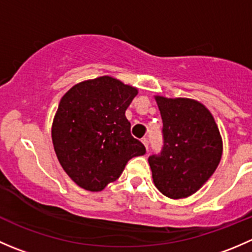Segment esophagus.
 I'll return each mask as SVG.
<instances>
[{
    "label": "esophagus",
    "instance_id": "esophagus-1",
    "mask_svg": "<svg viewBox=\"0 0 252 252\" xmlns=\"http://www.w3.org/2000/svg\"><path fill=\"white\" fill-rule=\"evenodd\" d=\"M141 142L145 145L146 150H149V139H147V138H142L141 139Z\"/></svg>",
    "mask_w": 252,
    "mask_h": 252
}]
</instances>
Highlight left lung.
Returning a JSON list of instances; mask_svg holds the SVG:
<instances>
[{
    "instance_id": "left-lung-1",
    "label": "left lung",
    "mask_w": 252,
    "mask_h": 252,
    "mask_svg": "<svg viewBox=\"0 0 252 252\" xmlns=\"http://www.w3.org/2000/svg\"><path fill=\"white\" fill-rule=\"evenodd\" d=\"M163 146L149 163L157 189L171 199L190 196L213 174L222 156V139L210 111L189 98L156 97Z\"/></svg>"
}]
</instances>
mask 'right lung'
I'll return each mask as SVG.
<instances>
[{
  "label": "right lung",
  "mask_w": 252,
  "mask_h": 252,
  "mask_svg": "<svg viewBox=\"0 0 252 252\" xmlns=\"http://www.w3.org/2000/svg\"><path fill=\"white\" fill-rule=\"evenodd\" d=\"M138 90L111 77L73 86L52 126L56 155L65 173L85 190L101 191L133 157L146 152L130 134L126 111Z\"/></svg>",
  "instance_id": "right-lung-1"
}]
</instances>
